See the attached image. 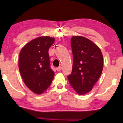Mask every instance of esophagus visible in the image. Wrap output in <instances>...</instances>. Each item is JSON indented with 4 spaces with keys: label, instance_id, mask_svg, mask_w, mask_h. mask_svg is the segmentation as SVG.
<instances>
[{
    "label": "esophagus",
    "instance_id": "1",
    "mask_svg": "<svg viewBox=\"0 0 123 123\" xmlns=\"http://www.w3.org/2000/svg\"><path fill=\"white\" fill-rule=\"evenodd\" d=\"M61 69H62L61 66H58V67H57V68H56V70H57V71H60V70H61Z\"/></svg>",
    "mask_w": 123,
    "mask_h": 123
}]
</instances>
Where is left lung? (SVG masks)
<instances>
[{"instance_id":"8db88e82","label":"left lung","mask_w":123,"mask_h":123,"mask_svg":"<svg viewBox=\"0 0 123 123\" xmlns=\"http://www.w3.org/2000/svg\"><path fill=\"white\" fill-rule=\"evenodd\" d=\"M73 62L68 79L79 95L90 92L102 73L104 60L101 51L92 41L80 36L72 37Z\"/></svg>"}]
</instances>
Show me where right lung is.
I'll return each mask as SVG.
<instances>
[{"instance_id":"1","label":"right lung","mask_w":123,"mask_h":123,"mask_svg":"<svg viewBox=\"0 0 123 123\" xmlns=\"http://www.w3.org/2000/svg\"><path fill=\"white\" fill-rule=\"evenodd\" d=\"M55 39L42 36L31 40L19 55V72L25 84L32 92L42 94L51 85L54 72L50 68L49 49Z\"/></svg>"}]
</instances>
